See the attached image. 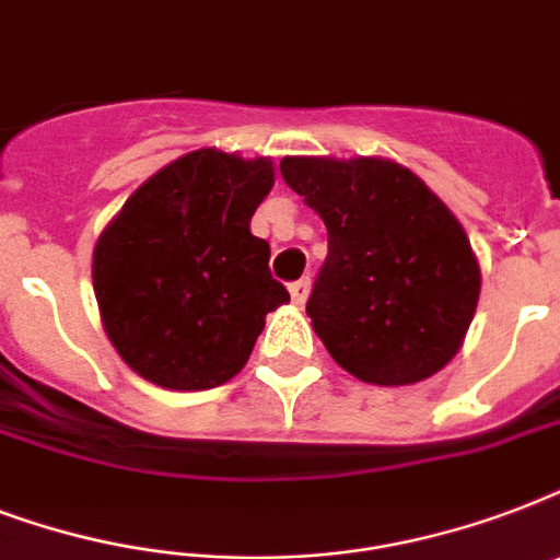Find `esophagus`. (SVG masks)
<instances>
[{
    "mask_svg": "<svg viewBox=\"0 0 560 560\" xmlns=\"http://www.w3.org/2000/svg\"><path fill=\"white\" fill-rule=\"evenodd\" d=\"M307 293H311V279H299L290 284V299H293V305H305Z\"/></svg>",
    "mask_w": 560,
    "mask_h": 560,
    "instance_id": "obj_1",
    "label": "esophagus"
}]
</instances>
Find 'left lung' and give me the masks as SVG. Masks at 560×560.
Here are the masks:
<instances>
[{
	"instance_id": "1",
	"label": "left lung",
	"mask_w": 560,
	"mask_h": 560,
	"mask_svg": "<svg viewBox=\"0 0 560 560\" xmlns=\"http://www.w3.org/2000/svg\"><path fill=\"white\" fill-rule=\"evenodd\" d=\"M281 177L328 229L307 316L346 372L407 386L456 358L479 302L477 255L424 179L381 156H284Z\"/></svg>"
}]
</instances>
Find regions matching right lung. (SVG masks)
<instances>
[{
	"label": "right lung",
	"mask_w": 560,
	"mask_h": 560,
	"mask_svg": "<svg viewBox=\"0 0 560 560\" xmlns=\"http://www.w3.org/2000/svg\"><path fill=\"white\" fill-rule=\"evenodd\" d=\"M272 160L202 148L130 194L92 253L101 323L127 366L177 392L232 381L270 311L290 302L249 232Z\"/></svg>",
	"instance_id": "add662e5"
}]
</instances>
